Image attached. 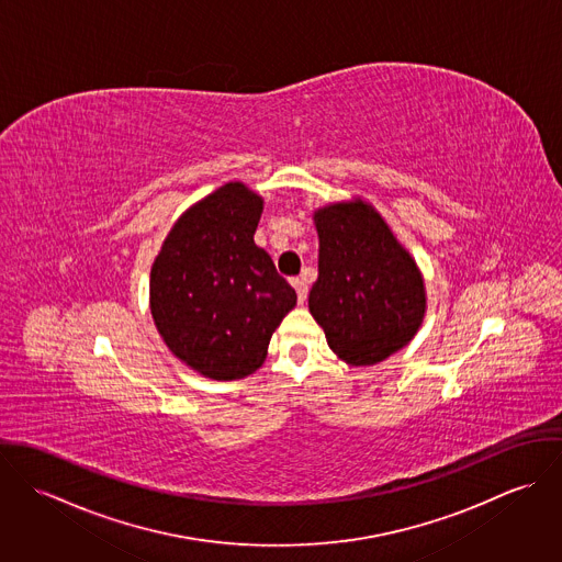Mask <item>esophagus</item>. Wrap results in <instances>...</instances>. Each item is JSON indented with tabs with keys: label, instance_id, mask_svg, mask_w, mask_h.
I'll use <instances>...</instances> for the list:
<instances>
[{
	"label": "esophagus",
	"instance_id": "34e87169",
	"mask_svg": "<svg viewBox=\"0 0 562 562\" xmlns=\"http://www.w3.org/2000/svg\"><path fill=\"white\" fill-rule=\"evenodd\" d=\"M292 285H294V290H296V294H299V303L303 305L305 301H307V283H305V279H292Z\"/></svg>",
	"mask_w": 562,
	"mask_h": 562
}]
</instances>
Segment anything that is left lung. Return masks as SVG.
Wrapping results in <instances>:
<instances>
[{
  "instance_id": "obj_1",
  "label": "left lung",
  "mask_w": 562,
  "mask_h": 562,
  "mask_svg": "<svg viewBox=\"0 0 562 562\" xmlns=\"http://www.w3.org/2000/svg\"><path fill=\"white\" fill-rule=\"evenodd\" d=\"M314 221L321 255L310 312L339 359L379 363L406 346L422 324V274L368 203H335Z\"/></svg>"
}]
</instances>
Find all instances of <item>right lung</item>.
Returning <instances> with one entry per match:
<instances>
[{"instance_id":"obj_1","label":"right lung","mask_w":562,"mask_h":562,"mask_svg":"<svg viewBox=\"0 0 562 562\" xmlns=\"http://www.w3.org/2000/svg\"><path fill=\"white\" fill-rule=\"evenodd\" d=\"M261 205L244 183H225L175 223L151 268V314L166 346L216 381L252 374L296 305L252 240Z\"/></svg>"}]
</instances>
